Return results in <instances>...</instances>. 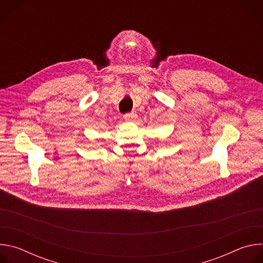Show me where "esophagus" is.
<instances>
[{"label":"esophagus","mask_w":263,"mask_h":263,"mask_svg":"<svg viewBox=\"0 0 263 263\" xmlns=\"http://www.w3.org/2000/svg\"><path fill=\"white\" fill-rule=\"evenodd\" d=\"M137 118V115L135 112H128V114L124 115V119L127 121H134Z\"/></svg>","instance_id":"obj_1"}]
</instances>
